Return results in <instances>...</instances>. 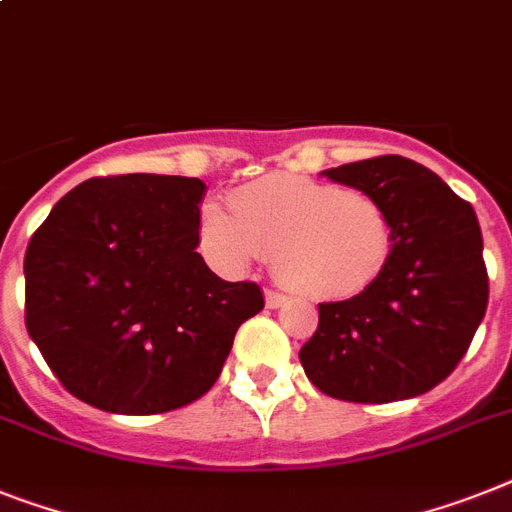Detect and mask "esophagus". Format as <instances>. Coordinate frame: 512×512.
I'll return each mask as SVG.
<instances>
[{"label": "esophagus", "instance_id": "34e87169", "mask_svg": "<svg viewBox=\"0 0 512 512\" xmlns=\"http://www.w3.org/2000/svg\"><path fill=\"white\" fill-rule=\"evenodd\" d=\"M264 298H266V306H269V308H280V306H285V303H287V295L277 293V290H266Z\"/></svg>", "mask_w": 512, "mask_h": 512}]
</instances>
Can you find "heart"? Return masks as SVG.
Returning <instances> with one entry per match:
<instances>
[{"mask_svg": "<svg viewBox=\"0 0 512 512\" xmlns=\"http://www.w3.org/2000/svg\"><path fill=\"white\" fill-rule=\"evenodd\" d=\"M227 209H201L198 230L214 261L238 272L272 256L274 274L306 298H353L390 259V214L366 190L280 172L232 190Z\"/></svg>", "mask_w": 512, "mask_h": 512, "instance_id": "b5f03b06", "label": "heart"}]
</instances>
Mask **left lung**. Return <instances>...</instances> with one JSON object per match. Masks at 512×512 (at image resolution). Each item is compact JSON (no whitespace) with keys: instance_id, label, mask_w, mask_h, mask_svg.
Segmentation results:
<instances>
[{"instance_id":"left-lung-1","label":"left lung","mask_w":512,"mask_h":512,"mask_svg":"<svg viewBox=\"0 0 512 512\" xmlns=\"http://www.w3.org/2000/svg\"><path fill=\"white\" fill-rule=\"evenodd\" d=\"M324 175L382 201L392 251L363 293L319 303V327L298 353L303 371L324 395L348 403L424 395L453 374L487 311L474 206L405 156H374Z\"/></svg>"}]
</instances>
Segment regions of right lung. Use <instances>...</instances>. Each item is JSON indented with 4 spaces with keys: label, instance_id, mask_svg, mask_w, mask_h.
I'll list each match as a JSON object with an SVG mask.
<instances>
[{
    "label": "right lung",
    "instance_id": "right-lung-1",
    "mask_svg": "<svg viewBox=\"0 0 512 512\" xmlns=\"http://www.w3.org/2000/svg\"><path fill=\"white\" fill-rule=\"evenodd\" d=\"M204 190L198 177H91L33 232L25 327L83 403L122 416L193 403L264 308L256 282H225L196 251Z\"/></svg>",
    "mask_w": 512,
    "mask_h": 512
}]
</instances>
